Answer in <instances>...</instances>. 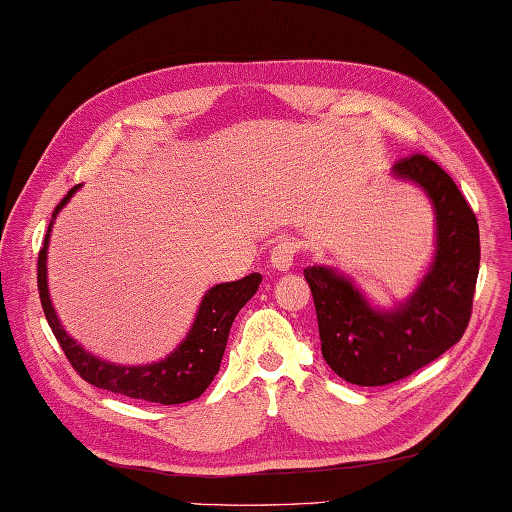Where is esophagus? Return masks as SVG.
<instances>
[{
	"label": "esophagus",
	"instance_id": "1",
	"mask_svg": "<svg viewBox=\"0 0 512 512\" xmlns=\"http://www.w3.org/2000/svg\"><path fill=\"white\" fill-rule=\"evenodd\" d=\"M298 244L294 240H279L270 253V266L277 272H287L294 266Z\"/></svg>",
	"mask_w": 512,
	"mask_h": 512
}]
</instances>
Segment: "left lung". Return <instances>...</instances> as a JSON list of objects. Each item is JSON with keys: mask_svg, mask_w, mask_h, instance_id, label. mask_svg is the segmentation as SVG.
<instances>
[{"mask_svg": "<svg viewBox=\"0 0 512 512\" xmlns=\"http://www.w3.org/2000/svg\"><path fill=\"white\" fill-rule=\"evenodd\" d=\"M391 175L422 188L435 209V257L413 294L393 309H376L339 270L305 268L322 357L361 387L411 376L463 337L480 266L478 220L452 177L419 153L393 164Z\"/></svg>", "mask_w": 512, "mask_h": 512, "instance_id": "obj_1", "label": "left lung"}]
</instances>
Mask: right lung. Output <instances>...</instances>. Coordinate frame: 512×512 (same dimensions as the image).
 Segmentation results:
<instances>
[{
	"instance_id": "1",
	"label": "right lung",
	"mask_w": 512,
	"mask_h": 512,
	"mask_svg": "<svg viewBox=\"0 0 512 512\" xmlns=\"http://www.w3.org/2000/svg\"><path fill=\"white\" fill-rule=\"evenodd\" d=\"M80 188L82 186H73L54 209L43 248L38 253V294H41L45 318L60 348L73 365V370L86 383L99 389H108L127 398L157 404H181L199 398L218 374L231 324L235 316H238V311L255 296L261 283V274L253 272L240 281L218 283L212 290H207L188 335L183 337V342L168 357L147 365H116L106 359H99L93 352H86L82 344H77L64 331L60 318L56 316V309L51 305L47 287V251L51 227H54L60 209L71 201V196Z\"/></svg>"
}]
</instances>
